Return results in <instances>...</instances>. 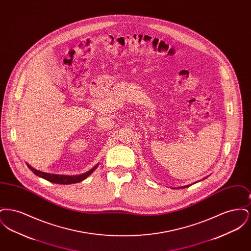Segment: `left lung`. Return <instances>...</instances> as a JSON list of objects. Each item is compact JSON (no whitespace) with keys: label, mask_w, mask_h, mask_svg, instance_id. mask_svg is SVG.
I'll list each match as a JSON object with an SVG mask.
<instances>
[{"label":"left lung","mask_w":251,"mask_h":251,"mask_svg":"<svg viewBox=\"0 0 251 251\" xmlns=\"http://www.w3.org/2000/svg\"><path fill=\"white\" fill-rule=\"evenodd\" d=\"M188 186H189V185H188ZM185 187H186V186H185ZM180 188H183V187H180Z\"/></svg>","instance_id":"left-lung-1"}]
</instances>
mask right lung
<instances>
[{
    "mask_svg": "<svg viewBox=\"0 0 251 251\" xmlns=\"http://www.w3.org/2000/svg\"><path fill=\"white\" fill-rule=\"evenodd\" d=\"M28 167L36 174V176H39L43 179H47L50 182H54V183H59V184H72V183H76V182H80L82 180H84L86 177H88L94 170L96 167H93L91 170L85 172L82 175H78V176H64V175H55V174H48L45 172H41L39 170H36L35 168L31 167L30 165H27Z\"/></svg>",
    "mask_w": 251,
    "mask_h": 251,
    "instance_id": "1",
    "label": "right lung"
}]
</instances>
